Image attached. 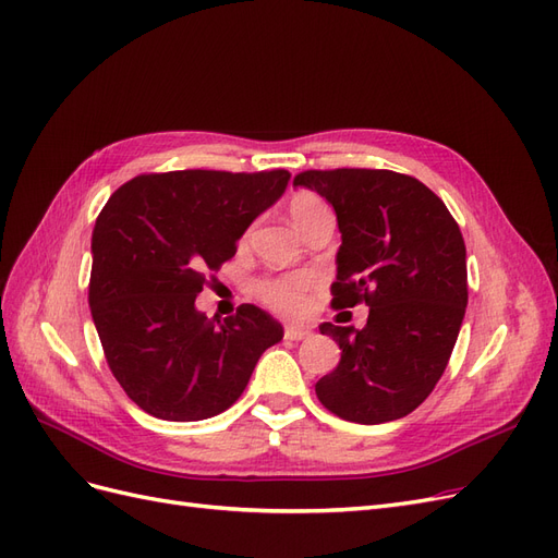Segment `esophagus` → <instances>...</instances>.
<instances>
[{
    "label": "esophagus",
    "instance_id": "esophagus-1",
    "mask_svg": "<svg viewBox=\"0 0 558 558\" xmlns=\"http://www.w3.org/2000/svg\"><path fill=\"white\" fill-rule=\"evenodd\" d=\"M310 335H312V330L302 328V326H286V330H283V337H286V340H291V342L305 340V337H310Z\"/></svg>",
    "mask_w": 558,
    "mask_h": 558
}]
</instances>
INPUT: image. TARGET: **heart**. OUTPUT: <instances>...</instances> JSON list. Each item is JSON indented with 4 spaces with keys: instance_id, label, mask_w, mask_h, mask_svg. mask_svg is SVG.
Here are the masks:
<instances>
[{
    "instance_id": "heart-1",
    "label": "heart",
    "mask_w": 558,
    "mask_h": 558,
    "mask_svg": "<svg viewBox=\"0 0 558 558\" xmlns=\"http://www.w3.org/2000/svg\"><path fill=\"white\" fill-rule=\"evenodd\" d=\"M324 207L316 195L312 193H298L291 199V218L293 223H298L302 216H307L310 211ZM312 289V275L307 272H298V275H286V277H272L258 283V295L265 302L269 310H275L279 314H300L307 307V291Z\"/></svg>"
}]
</instances>
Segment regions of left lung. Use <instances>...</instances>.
<instances>
[{"mask_svg":"<svg viewBox=\"0 0 558 558\" xmlns=\"http://www.w3.org/2000/svg\"><path fill=\"white\" fill-rule=\"evenodd\" d=\"M326 197L342 244L332 307H369L365 328L320 324L342 359L316 381L324 408L353 424L414 412L440 381L468 305L465 242L428 185L388 170H310L293 179Z\"/></svg>","mask_w":558,"mask_h":558,"instance_id":"1","label":"left lung"}]
</instances>
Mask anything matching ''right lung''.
Masks as SVG:
<instances>
[{
  "instance_id": "obj_1",
  "label": "right lung",
  "mask_w": 558,
  "mask_h": 558,
  "mask_svg": "<svg viewBox=\"0 0 558 558\" xmlns=\"http://www.w3.org/2000/svg\"><path fill=\"white\" fill-rule=\"evenodd\" d=\"M286 170L142 174L118 189L93 230L88 302L116 381L165 421H199L242 396L283 328L256 305L218 320L195 307L207 269L289 185Z\"/></svg>"
}]
</instances>
